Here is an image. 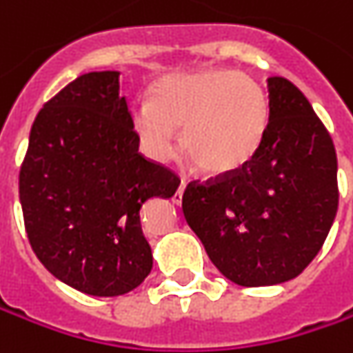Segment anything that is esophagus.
<instances>
[{
  "instance_id": "34e87169",
  "label": "esophagus",
  "mask_w": 353,
  "mask_h": 353,
  "mask_svg": "<svg viewBox=\"0 0 353 353\" xmlns=\"http://www.w3.org/2000/svg\"><path fill=\"white\" fill-rule=\"evenodd\" d=\"M184 188H186V181H181V184H179V190H176V194H174V204H181V200H183V194H184Z\"/></svg>"
}]
</instances>
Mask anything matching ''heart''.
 Wrapping results in <instances>:
<instances>
[{"label":"heart","instance_id":"heart-1","mask_svg":"<svg viewBox=\"0 0 353 353\" xmlns=\"http://www.w3.org/2000/svg\"><path fill=\"white\" fill-rule=\"evenodd\" d=\"M271 105L263 86L243 72L196 70L161 78L151 102L133 108V128L157 161L176 153L183 129L184 157L208 176L245 169L263 147Z\"/></svg>","mask_w":353,"mask_h":353}]
</instances>
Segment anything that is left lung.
<instances>
[{"instance_id":"8db88e82","label":"left lung","mask_w":353,"mask_h":353,"mask_svg":"<svg viewBox=\"0 0 353 353\" xmlns=\"http://www.w3.org/2000/svg\"><path fill=\"white\" fill-rule=\"evenodd\" d=\"M271 121L245 169L186 184L183 212L210 261L241 287L301 275L322 248L338 210L332 137L305 94L267 78Z\"/></svg>"}]
</instances>
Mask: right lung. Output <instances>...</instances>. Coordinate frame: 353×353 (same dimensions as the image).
<instances>
[{"label":"right lung","instance_id":"1","mask_svg":"<svg viewBox=\"0 0 353 353\" xmlns=\"http://www.w3.org/2000/svg\"><path fill=\"white\" fill-rule=\"evenodd\" d=\"M179 184L174 170L139 153L119 72L82 74L34 117L19 170L25 232L62 283L94 296L125 294L153 267L139 210Z\"/></svg>","mask_w":353,"mask_h":353}]
</instances>
